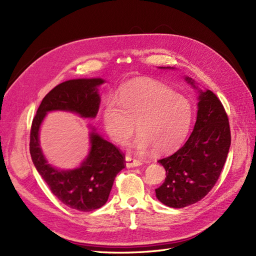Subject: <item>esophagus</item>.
<instances>
[{
	"label": "esophagus",
	"instance_id": "1",
	"mask_svg": "<svg viewBox=\"0 0 256 256\" xmlns=\"http://www.w3.org/2000/svg\"><path fill=\"white\" fill-rule=\"evenodd\" d=\"M126 166L127 168H136V166H142V161L138 159H134L130 156H126Z\"/></svg>",
	"mask_w": 256,
	"mask_h": 256
}]
</instances>
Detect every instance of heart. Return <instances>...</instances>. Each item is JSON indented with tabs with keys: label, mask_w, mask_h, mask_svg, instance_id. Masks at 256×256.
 <instances>
[{
	"label": "heart",
	"mask_w": 256,
	"mask_h": 256,
	"mask_svg": "<svg viewBox=\"0 0 256 256\" xmlns=\"http://www.w3.org/2000/svg\"><path fill=\"white\" fill-rule=\"evenodd\" d=\"M193 118L189 100L160 82L141 79L124 84L118 100L108 97L102 109L106 134L118 145L138 132L130 148L136 152H170L187 136Z\"/></svg>",
	"instance_id": "obj_1"
}]
</instances>
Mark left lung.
Returning a JSON list of instances; mask_svg holds the SVG:
<instances>
[{
    "label": "left lung",
    "mask_w": 256,
    "mask_h": 256,
    "mask_svg": "<svg viewBox=\"0 0 256 256\" xmlns=\"http://www.w3.org/2000/svg\"><path fill=\"white\" fill-rule=\"evenodd\" d=\"M184 80L198 92L196 122L180 148L158 161L166 177L154 190L162 204L173 208L192 205L207 196L218 180L230 146L228 118L218 97L212 90H200L189 76Z\"/></svg>",
    "instance_id": "1"
}]
</instances>
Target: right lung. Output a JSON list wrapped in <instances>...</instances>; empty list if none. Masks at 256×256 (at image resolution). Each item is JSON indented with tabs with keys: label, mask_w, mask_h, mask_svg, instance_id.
Instances as JSON below:
<instances>
[{
	"label": "right lung",
	"mask_w": 256,
	"mask_h": 256,
	"mask_svg": "<svg viewBox=\"0 0 256 256\" xmlns=\"http://www.w3.org/2000/svg\"><path fill=\"white\" fill-rule=\"evenodd\" d=\"M102 78L74 79L58 84L44 96L32 122L30 152L33 164L62 203L80 212H92L104 206L116 175L125 168L124 154L118 147L100 136L94 128L90 132V148L79 168H54L40 148V130L48 112L65 111L82 118H95L99 110L98 88Z\"/></svg>",
	"instance_id": "right-lung-1"
}]
</instances>
